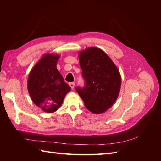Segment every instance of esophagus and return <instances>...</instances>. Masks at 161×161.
Returning <instances> with one entry per match:
<instances>
[{
    "instance_id": "34e87169",
    "label": "esophagus",
    "mask_w": 161,
    "mask_h": 161,
    "mask_svg": "<svg viewBox=\"0 0 161 161\" xmlns=\"http://www.w3.org/2000/svg\"><path fill=\"white\" fill-rule=\"evenodd\" d=\"M69 85H70V88H71L72 89H74V87H75V82H70Z\"/></svg>"
}]
</instances>
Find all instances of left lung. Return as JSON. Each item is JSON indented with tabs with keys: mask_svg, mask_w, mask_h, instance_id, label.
Listing matches in <instances>:
<instances>
[{
	"mask_svg": "<svg viewBox=\"0 0 161 161\" xmlns=\"http://www.w3.org/2000/svg\"><path fill=\"white\" fill-rule=\"evenodd\" d=\"M84 88L76 91L86 109L95 114L104 113L114 105L119 95L121 78L109 56L100 48L89 47L79 53Z\"/></svg>",
	"mask_w": 161,
	"mask_h": 161,
	"instance_id": "1",
	"label": "left lung"
}]
</instances>
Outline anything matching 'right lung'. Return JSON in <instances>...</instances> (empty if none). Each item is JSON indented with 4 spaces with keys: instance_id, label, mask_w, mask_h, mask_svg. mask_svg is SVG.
<instances>
[{
    "instance_id": "add662e5",
    "label": "right lung",
    "mask_w": 161,
    "mask_h": 161,
    "mask_svg": "<svg viewBox=\"0 0 161 161\" xmlns=\"http://www.w3.org/2000/svg\"><path fill=\"white\" fill-rule=\"evenodd\" d=\"M60 56L45 53L31 70L27 89L32 101L43 111L53 113L59 109L70 87L57 70Z\"/></svg>"
}]
</instances>
